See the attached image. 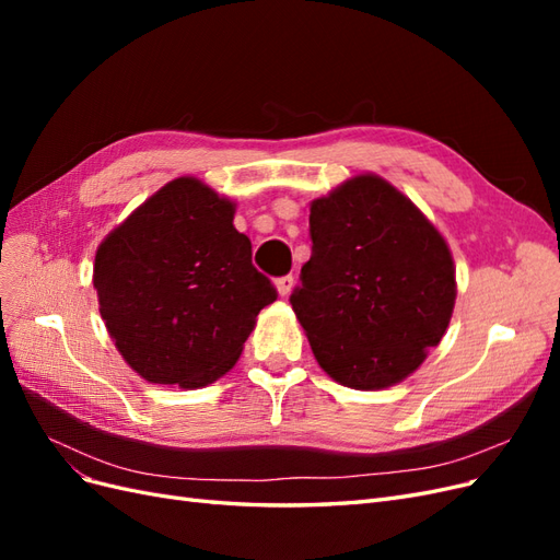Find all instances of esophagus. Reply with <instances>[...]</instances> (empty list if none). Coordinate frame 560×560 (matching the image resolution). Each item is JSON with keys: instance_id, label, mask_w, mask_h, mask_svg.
<instances>
[{"instance_id": "esophagus-1", "label": "esophagus", "mask_w": 560, "mask_h": 560, "mask_svg": "<svg viewBox=\"0 0 560 560\" xmlns=\"http://www.w3.org/2000/svg\"><path fill=\"white\" fill-rule=\"evenodd\" d=\"M292 287H294V276L292 273H287V276H280L278 280H276V290H278V294L280 296H287L292 292Z\"/></svg>"}]
</instances>
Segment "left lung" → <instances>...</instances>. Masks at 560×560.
Wrapping results in <instances>:
<instances>
[{"instance_id":"left-lung-1","label":"left lung","mask_w":560,"mask_h":560,"mask_svg":"<svg viewBox=\"0 0 560 560\" xmlns=\"http://www.w3.org/2000/svg\"><path fill=\"white\" fill-rule=\"evenodd\" d=\"M311 241L290 303L319 366L354 389L413 374L455 303L439 231L395 186L360 175L313 202Z\"/></svg>"}]
</instances>
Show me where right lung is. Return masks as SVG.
Segmentation results:
<instances>
[{
  "instance_id": "add662e5",
  "label": "right lung",
  "mask_w": 560,
  "mask_h": 560,
  "mask_svg": "<svg viewBox=\"0 0 560 560\" xmlns=\"http://www.w3.org/2000/svg\"><path fill=\"white\" fill-rule=\"evenodd\" d=\"M93 284L124 360L149 383L179 387L224 376L278 299L233 226V202L194 177L165 184L107 235Z\"/></svg>"
}]
</instances>
